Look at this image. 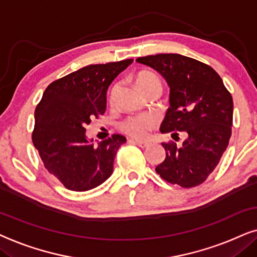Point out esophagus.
I'll return each instance as SVG.
<instances>
[{
    "instance_id": "obj_1",
    "label": "esophagus",
    "mask_w": 257,
    "mask_h": 257,
    "mask_svg": "<svg viewBox=\"0 0 257 257\" xmlns=\"http://www.w3.org/2000/svg\"><path fill=\"white\" fill-rule=\"evenodd\" d=\"M129 141L133 142V143H135V145H138L139 147H141V148H147V147L149 146V142L141 141V140H134V139H132V140H129Z\"/></svg>"
}]
</instances>
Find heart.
I'll list each match as a JSON object with an SVG mask.
<instances>
[{
  "mask_svg": "<svg viewBox=\"0 0 257 257\" xmlns=\"http://www.w3.org/2000/svg\"><path fill=\"white\" fill-rule=\"evenodd\" d=\"M160 83L159 77L155 74L150 73V71H142L136 76V85L139 89L148 88L149 85ZM157 119L154 115L150 114H143V115H136L132 116L128 119L123 122L122 128L125 133L129 135L134 136V138L142 139L147 136L150 129H153L156 125Z\"/></svg>",
  "mask_w": 257,
  "mask_h": 257,
  "instance_id": "obj_1",
  "label": "heart"
}]
</instances>
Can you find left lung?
I'll return each mask as SVG.
<instances>
[{
	"label": "left lung",
	"instance_id": "obj_1",
	"mask_svg": "<svg viewBox=\"0 0 257 257\" xmlns=\"http://www.w3.org/2000/svg\"><path fill=\"white\" fill-rule=\"evenodd\" d=\"M136 62L156 70L169 87V108L161 133L188 134L180 148L162 143L166 159L156 167V173L183 188L203 183L230 140L234 109L230 93L213 68L183 55H150Z\"/></svg>",
	"mask_w": 257,
	"mask_h": 257
}]
</instances>
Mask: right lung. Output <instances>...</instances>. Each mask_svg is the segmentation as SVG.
I'll use <instances>...</instances> for the list:
<instances>
[{
    "mask_svg": "<svg viewBox=\"0 0 257 257\" xmlns=\"http://www.w3.org/2000/svg\"><path fill=\"white\" fill-rule=\"evenodd\" d=\"M134 60L91 64L53 82L35 110L33 143L51 175L67 189L96 188L112 174L116 153L125 138L112 135L94 145L85 125L107 107L111 82Z\"/></svg>",
    "mask_w": 257,
    "mask_h": 257,
    "instance_id": "add662e5",
    "label": "right lung"
}]
</instances>
